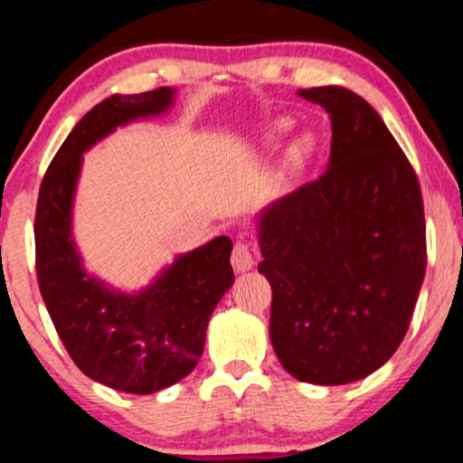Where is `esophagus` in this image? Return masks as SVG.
<instances>
[{"mask_svg": "<svg viewBox=\"0 0 463 463\" xmlns=\"http://www.w3.org/2000/svg\"><path fill=\"white\" fill-rule=\"evenodd\" d=\"M255 260H253V253H250V247L247 241H236L233 244V250H232V266L236 272H247L253 268Z\"/></svg>", "mask_w": 463, "mask_h": 463, "instance_id": "obj_1", "label": "esophagus"}]
</instances>
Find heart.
<instances>
[{"label":"heart","mask_w":463,"mask_h":463,"mask_svg":"<svg viewBox=\"0 0 463 463\" xmlns=\"http://www.w3.org/2000/svg\"><path fill=\"white\" fill-rule=\"evenodd\" d=\"M289 128V122H279V124H275V128L270 130V137H277V135H281V133H285V130ZM307 152H309V141L307 139H298L296 141V144L289 147V161H292L294 165H298L302 158L307 156Z\"/></svg>","instance_id":"1"}]
</instances>
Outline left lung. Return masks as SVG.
Wrapping results in <instances>:
<instances>
[{
    "label": "left lung",
    "mask_w": 463,
    "mask_h": 463,
    "mask_svg": "<svg viewBox=\"0 0 463 463\" xmlns=\"http://www.w3.org/2000/svg\"><path fill=\"white\" fill-rule=\"evenodd\" d=\"M298 94L330 116V161L260 216L258 270L288 373L347 384L380 369L408 333L427 268L423 195L367 100L339 85Z\"/></svg>",
    "instance_id": "obj_1"
}]
</instances>
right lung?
<instances>
[{"label": "right lung", "instance_id": "obj_1", "mask_svg": "<svg viewBox=\"0 0 463 463\" xmlns=\"http://www.w3.org/2000/svg\"><path fill=\"white\" fill-rule=\"evenodd\" d=\"M174 90L113 94L79 119L51 161L36 205V277L61 344L88 378L150 395L186 378L203 352L205 328L232 288V241L219 236L182 255L139 294L109 289L81 268L71 238L81 154L116 127L169 109Z\"/></svg>", "mask_w": 463, "mask_h": 463}]
</instances>
